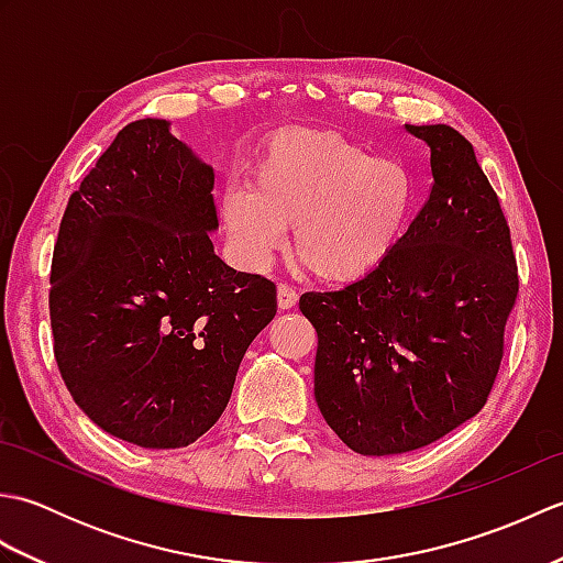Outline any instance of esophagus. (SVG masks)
Segmentation results:
<instances>
[{
    "mask_svg": "<svg viewBox=\"0 0 563 563\" xmlns=\"http://www.w3.org/2000/svg\"><path fill=\"white\" fill-rule=\"evenodd\" d=\"M297 297L300 295H297L292 285H285V283L278 285V307L280 309H292L297 305Z\"/></svg>",
    "mask_w": 563,
    "mask_h": 563,
    "instance_id": "esophagus-1",
    "label": "esophagus"
}]
</instances>
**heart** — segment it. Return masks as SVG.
<instances>
[{"label": "heart", "instance_id": "1", "mask_svg": "<svg viewBox=\"0 0 563 563\" xmlns=\"http://www.w3.org/2000/svg\"><path fill=\"white\" fill-rule=\"evenodd\" d=\"M413 208L404 164L327 130H292L273 142L254 188H232L222 218L251 261L268 258L292 227L297 261L319 280L361 283L401 242Z\"/></svg>", "mask_w": 563, "mask_h": 563}]
</instances>
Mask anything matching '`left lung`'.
Listing matches in <instances>:
<instances>
[{
  "label": "left lung",
  "instance_id": "1",
  "mask_svg": "<svg viewBox=\"0 0 563 563\" xmlns=\"http://www.w3.org/2000/svg\"><path fill=\"white\" fill-rule=\"evenodd\" d=\"M430 147L433 188L377 273L305 292L317 329L314 397L353 452L401 454L484 409L518 297L510 230L470 140L406 125Z\"/></svg>",
  "mask_w": 563,
  "mask_h": 563
}]
</instances>
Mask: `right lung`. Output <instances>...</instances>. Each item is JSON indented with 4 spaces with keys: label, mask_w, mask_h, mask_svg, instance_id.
<instances>
[{
    "label": "right lung",
    "mask_w": 563,
    "mask_h": 563,
    "mask_svg": "<svg viewBox=\"0 0 563 563\" xmlns=\"http://www.w3.org/2000/svg\"><path fill=\"white\" fill-rule=\"evenodd\" d=\"M142 118L69 196L51 268L53 351L71 399L150 450L196 442L278 309L275 285L227 266L212 166Z\"/></svg>",
    "instance_id": "1"
}]
</instances>
